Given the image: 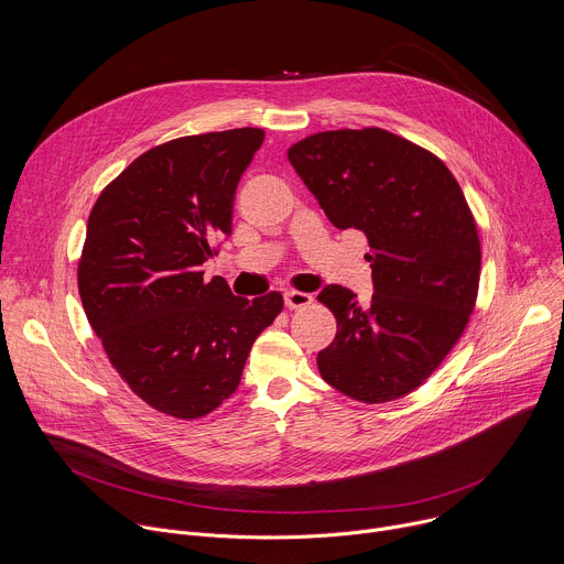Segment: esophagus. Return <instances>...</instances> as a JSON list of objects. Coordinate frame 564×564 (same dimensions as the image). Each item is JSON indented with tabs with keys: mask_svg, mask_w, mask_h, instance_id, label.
Listing matches in <instances>:
<instances>
[{
	"mask_svg": "<svg viewBox=\"0 0 564 564\" xmlns=\"http://www.w3.org/2000/svg\"><path fill=\"white\" fill-rule=\"evenodd\" d=\"M283 301H285V307L290 310H299V307H307L312 303V296L307 292H296V290H288L283 294Z\"/></svg>",
	"mask_w": 564,
	"mask_h": 564,
	"instance_id": "esophagus-1",
	"label": "esophagus"
}]
</instances>
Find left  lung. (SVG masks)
<instances>
[{"label": "left lung", "instance_id": "left-lung-1", "mask_svg": "<svg viewBox=\"0 0 564 564\" xmlns=\"http://www.w3.org/2000/svg\"><path fill=\"white\" fill-rule=\"evenodd\" d=\"M288 159L327 219L369 243V303L343 285L318 294L338 325L316 356L323 381L369 405L414 392L465 332L478 294L480 239L458 181L383 128L316 132Z\"/></svg>", "mask_w": 564, "mask_h": 564}]
</instances>
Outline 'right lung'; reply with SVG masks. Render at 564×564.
I'll use <instances>...</instances> for the list:
<instances>
[{"label":"right lung","mask_w":564,"mask_h":564,"mask_svg":"<svg viewBox=\"0 0 564 564\" xmlns=\"http://www.w3.org/2000/svg\"><path fill=\"white\" fill-rule=\"evenodd\" d=\"M261 128L178 137L137 156L95 202L79 296L112 367L161 414L193 421L241 383L257 336L283 296H235L202 263L232 232L235 193Z\"/></svg>","instance_id":"1"}]
</instances>
